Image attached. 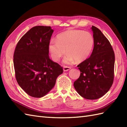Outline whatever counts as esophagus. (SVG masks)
<instances>
[{
	"instance_id": "obj_1",
	"label": "esophagus",
	"mask_w": 127,
	"mask_h": 127,
	"mask_svg": "<svg viewBox=\"0 0 127 127\" xmlns=\"http://www.w3.org/2000/svg\"><path fill=\"white\" fill-rule=\"evenodd\" d=\"M71 69V68L70 66H64L63 67V70L64 71H66L69 70H70Z\"/></svg>"
}]
</instances>
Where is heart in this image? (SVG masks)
Segmentation results:
<instances>
[{
  "mask_svg": "<svg viewBox=\"0 0 127 127\" xmlns=\"http://www.w3.org/2000/svg\"><path fill=\"white\" fill-rule=\"evenodd\" d=\"M94 39L90 32L82 30H71L61 33L56 39H52L48 50L52 59L58 62L64 54H68L64 63L71 64L76 61L81 62L87 59L92 51Z\"/></svg>",
  "mask_w": 127,
  "mask_h": 127,
  "instance_id": "1",
  "label": "heart"
}]
</instances>
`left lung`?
<instances>
[{
	"label": "left lung",
	"instance_id": "left-lung-1",
	"mask_svg": "<svg viewBox=\"0 0 127 127\" xmlns=\"http://www.w3.org/2000/svg\"><path fill=\"white\" fill-rule=\"evenodd\" d=\"M94 39L91 56L77 65L80 76L74 83L75 90L86 99H97L111 88L114 79L115 53L100 30L92 27Z\"/></svg>",
	"mask_w": 127,
	"mask_h": 127
}]
</instances>
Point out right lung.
<instances>
[{
	"label": "right lung",
	"instance_id": "right-lung-1",
	"mask_svg": "<svg viewBox=\"0 0 127 127\" xmlns=\"http://www.w3.org/2000/svg\"><path fill=\"white\" fill-rule=\"evenodd\" d=\"M53 32L50 26L34 27L24 35L13 54L15 77L29 95L44 96L55 86L63 67L50 59L49 45Z\"/></svg>",
	"mask_w": 127,
	"mask_h": 127
}]
</instances>
